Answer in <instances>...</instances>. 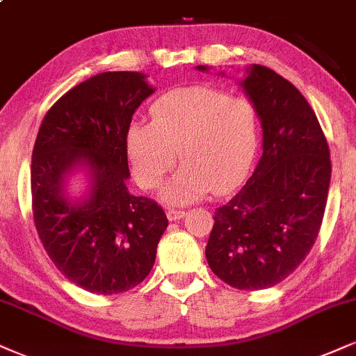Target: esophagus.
I'll return each instance as SVG.
<instances>
[{
    "label": "esophagus",
    "instance_id": "34e87169",
    "mask_svg": "<svg viewBox=\"0 0 356 356\" xmlns=\"http://www.w3.org/2000/svg\"><path fill=\"white\" fill-rule=\"evenodd\" d=\"M166 216H168L170 221H178V219H181L183 216H185V211H183V209L170 208L168 211H166Z\"/></svg>",
    "mask_w": 356,
    "mask_h": 356
}]
</instances>
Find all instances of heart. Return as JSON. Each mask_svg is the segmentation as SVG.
<instances>
[{
	"mask_svg": "<svg viewBox=\"0 0 356 356\" xmlns=\"http://www.w3.org/2000/svg\"><path fill=\"white\" fill-rule=\"evenodd\" d=\"M259 145V117L245 97L208 86L171 90L152 105L150 124L131 125L125 150L134 177L145 190H165L170 203H190L206 193L226 195L244 181Z\"/></svg>",
	"mask_w": 356,
	"mask_h": 356,
	"instance_id": "obj_1",
	"label": "heart"
}]
</instances>
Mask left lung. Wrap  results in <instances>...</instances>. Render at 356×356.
<instances>
[{"mask_svg":"<svg viewBox=\"0 0 356 356\" xmlns=\"http://www.w3.org/2000/svg\"><path fill=\"white\" fill-rule=\"evenodd\" d=\"M241 86L261 118L262 156L238 195L214 213L206 259L231 287L261 291L282 282L312 249L332 163L317 115L296 86L259 64Z\"/></svg>","mask_w":356,"mask_h":356,"instance_id":"left-lung-1","label":"left lung"}]
</instances>
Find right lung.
<instances>
[{"label":"right lung","instance_id":"obj_1","mask_svg":"<svg viewBox=\"0 0 356 356\" xmlns=\"http://www.w3.org/2000/svg\"><path fill=\"white\" fill-rule=\"evenodd\" d=\"M153 89L140 72L87 79L47 111L31 160L38 236L54 266L79 287L112 296L150 274L168 219L161 206L127 190L125 137L131 115ZM82 165L88 196L71 202L65 178Z\"/></svg>","mask_w":356,"mask_h":356}]
</instances>
